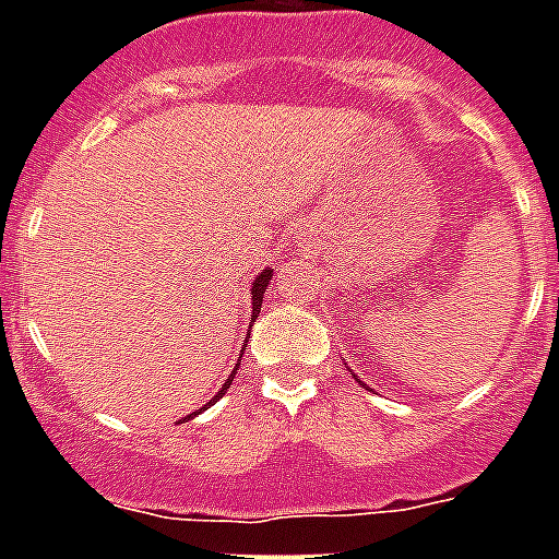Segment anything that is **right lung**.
<instances>
[{
	"label": "right lung",
	"instance_id": "obj_1",
	"mask_svg": "<svg viewBox=\"0 0 559 559\" xmlns=\"http://www.w3.org/2000/svg\"><path fill=\"white\" fill-rule=\"evenodd\" d=\"M271 274H274V271H271V269L260 271V276H257L254 283H251V322H254L257 313H260V305H263V294H265V288H269V283H271ZM240 358H243V353H240ZM237 367H240V364H237ZM237 367H235V372H237ZM235 372H231L229 378H226V383H224V386H221V392L215 394V397H212L210 403H206V406H212V403H218V400L224 397L226 389H229L231 380H235ZM199 412H201V408H199ZM199 412H195V414H199ZM195 414H190V417H195ZM190 417H185V419H190Z\"/></svg>",
	"mask_w": 559,
	"mask_h": 559
}]
</instances>
